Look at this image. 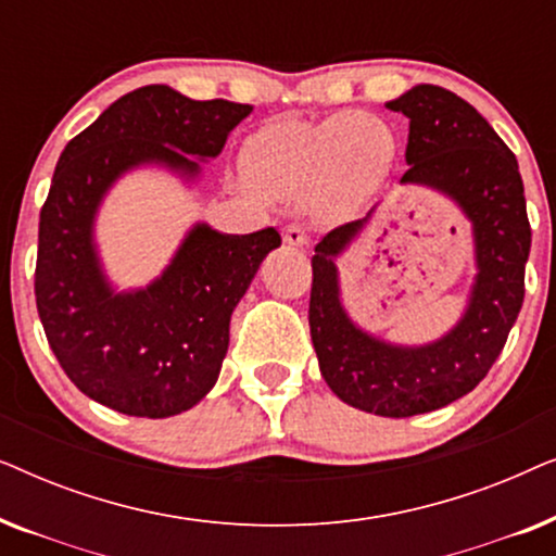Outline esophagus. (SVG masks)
<instances>
[{"label": "esophagus", "mask_w": 556, "mask_h": 556, "mask_svg": "<svg viewBox=\"0 0 556 556\" xmlns=\"http://www.w3.org/2000/svg\"><path fill=\"white\" fill-rule=\"evenodd\" d=\"M283 240L288 242V245H295V248L306 245V242H308V232H306V227L299 225V223L286 225V227H283Z\"/></svg>", "instance_id": "1"}]
</instances>
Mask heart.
I'll use <instances>...</instances> for the list:
<instances>
[{
	"label": "heart",
	"mask_w": 556,
	"mask_h": 556,
	"mask_svg": "<svg viewBox=\"0 0 556 556\" xmlns=\"http://www.w3.org/2000/svg\"><path fill=\"white\" fill-rule=\"evenodd\" d=\"M392 151V136L379 121L341 113L318 126L278 121L261 128L248 141L245 162L273 194L346 210L384 177Z\"/></svg>",
	"instance_id": "b5f03b06"
}]
</instances>
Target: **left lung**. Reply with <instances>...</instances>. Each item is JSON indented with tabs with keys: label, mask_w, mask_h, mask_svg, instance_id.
I'll list each match as a JSON object with an SVG mask.
<instances>
[{
	"label": "left lung",
	"mask_w": 556,
	"mask_h": 556,
	"mask_svg": "<svg viewBox=\"0 0 556 556\" xmlns=\"http://www.w3.org/2000/svg\"><path fill=\"white\" fill-rule=\"evenodd\" d=\"M405 113V185L451 194L473 223L478 276L466 316L435 344L390 346L349 321L339 303L337 255L367 219L333 227L311 257L308 326L326 384L346 405L382 417L432 413L489 375L523 303L531 227L514 151L468 101L440 86H415L387 103Z\"/></svg>",
	"instance_id": "obj_1"
}]
</instances>
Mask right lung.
Here are the masks:
<instances>
[{"label": "right lung", "mask_w": 556, "mask_h": 556, "mask_svg": "<svg viewBox=\"0 0 556 556\" xmlns=\"http://www.w3.org/2000/svg\"><path fill=\"white\" fill-rule=\"evenodd\" d=\"M250 111L143 86L109 105L60 154L40 210L37 314L71 382L116 413L172 417L215 387L232 311L280 235L273 227L219 235L197 225L162 278L143 291L113 293L93 250L101 197L126 169L149 162L194 177L192 156H217Z\"/></svg>", "instance_id": "add662e5"}]
</instances>
